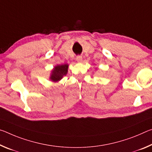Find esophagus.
Here are the masks:
<instances>
[{
	"mask_svg": "<svg viewBox=\"0 0 152 152\" xmlns=\"http://www.w3.org/2000/svg\"><path fill=\"white\" fill-rule=\"evenodd\" d=\"M76 60L77 62H81L82 61V56H77L76 58Z\"/></svg>",
	"mask_w": 152,
	"mask_h": 152,
	"instance_id": "34e87169",
	"label": "esophagus"
}]
</instances>
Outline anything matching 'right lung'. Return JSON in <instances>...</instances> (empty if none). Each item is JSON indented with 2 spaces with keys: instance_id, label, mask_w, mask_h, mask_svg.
<instances>
[{
  "instance_id": "add662e5",
  "label": "right lung",
  "mask_w": 152,
  "mask_h": 152,
  "mask_svg": "<svg viewBox=\"0 0 152 152\" xmlns=\"http://www.w3.org/2000/svg\"><path fill=\"white\" fill-rule=\"evenodd\" d=\"M68 64H64L58 65L54 67V70L52 72L50 79L53 81H58L63 78L64 75H66L68 71Z\"/></svg>"
}]
</instances>
